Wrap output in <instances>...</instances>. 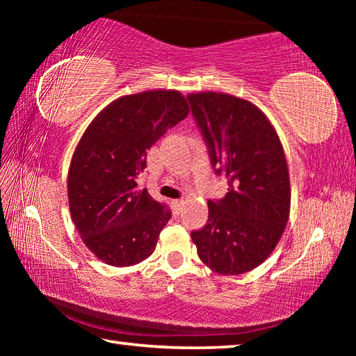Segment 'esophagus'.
Masks as SVG:
<instances>
[{
  "label": "esophagus",
  "mask_w": 356,
  "mask_h": 356,
  "mask_svg": "<svg viewBox=\"0 0 356 356\" xmlns=\"http://www.w3.org/2000/svg\"><path fill=\"white\" fill-rule=\"evenodd\" d=\"M171 206H172V210H174V212L179 213L180 210H182L184 201H182V200H172V201H171Z\"/></svg>",
  "instance_id": "34e87169"
}]
</instances>
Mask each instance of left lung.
<instances>
[{
	"label": "left lung",
	"instance_id": "obj_1",
	"mask_svg": "<svg viewBox=\"0 0 356 356\" xmlns=\"http://www.w3.org/2000/svg\"><path fill=\"white\" fill-rule=\"evenodd\" d=\"M186 97L212 165L229 177L226 196L207 202V225L191 240L212 272H251L272 254L291 213L284 149L272 122L250 100L213 91Z\"/></svg>",
	"mask_w": 356,
	"mask_h": 356
}]
</instances>
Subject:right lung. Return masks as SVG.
<instances>
[{
	"label": "right lung",
	"instance_id": "right-lung-1",
	"mask_svg": "<svg viewBox=\"0 0 356 356\" xmlns=\"http://www.w3.org/2000/svg\"><path fill=\"white\" fill-rule=\"evenodd\" d=\"M188 113L179 91L156 89L113 100L84 130L69 166V209L99 261L130 267L154 252L171 213L136 179L146 150Z\"/></svg>",
	"mask_w": 356,
	"mask_h": 356
}]
</instances>
